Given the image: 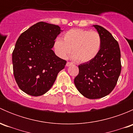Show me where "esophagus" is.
<instances>
[{"label":"esophagus","mask_w":133,"mask_h":133,"mask_svg":"<svg viewBox=\"0 0 133 133\" xmlns=\"http://www.w3.org/2000/svg\"><path fill=\"white\" fill-rule=\"evenodd\" d=\"M73 64L72 62H68L66 63V66L67 67H69L70 66V65H73Z\"/></svg>","instance_id":"esophagus-1"}]
</instances>
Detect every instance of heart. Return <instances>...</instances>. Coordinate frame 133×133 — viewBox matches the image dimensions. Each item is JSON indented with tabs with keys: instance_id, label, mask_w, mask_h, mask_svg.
Masks as SVG:
<instances>
[{
	"instance_id": "1",
	"label": "heart",
	"mask_w": 133,
	"mask_h": 133,
	"mask_svg": "<svg viewBox=\"0 0 133 133\" xmlns=\"http://www.w3.org/2000/svg\"><path fill=\"white\" fill-rule=\"evenodd\" d=\"M62 40L57 38L54 48L57 55L65 58L71 53L80 63H86L96 58L102 44L101 35L95 31L72 29L63 35Z\"/></svg>"
}]
</instances>
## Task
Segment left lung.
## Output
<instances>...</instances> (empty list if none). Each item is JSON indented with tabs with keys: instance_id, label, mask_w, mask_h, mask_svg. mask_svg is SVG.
Listing matches in <instances>:
<instances>
[{
	"instance_id": "1",
	"label": "left lung",
	"mask_w": 133,
	"mask_h": 133,
	"mask_svg": "<svg viewBox=\"0 0 133 133\" xmlns=\"http://www.w3.org/2000/svg\"><path fill=\"white\" fill-rule=\"evenodd\" d=\"M93 26L101 35V49L96 58L78 65V75L74 80L78 91L89 99L100 98L112 91L122 69L118 42L105 28L98 25Z\"/></svg>"
}]
</instances>
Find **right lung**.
Here are the masks:
<instances>
[{"instance_id":"obj_1","label":"right lung","mask_w":133,"mask_h":133,"mask_svg":"<svg viewBox=\"0 0 133 133\" xmlns=\"http://www.w3.org/2000/svg\"><path fill=\"white\" fill-rule=\"evenodd\" d=\"M62 30L58 25L40 22L22 33L12 53L13 74L17 85L26 94L41 96L48 92L66 61L52 48Z\"/></svg>"}]
</instances>
